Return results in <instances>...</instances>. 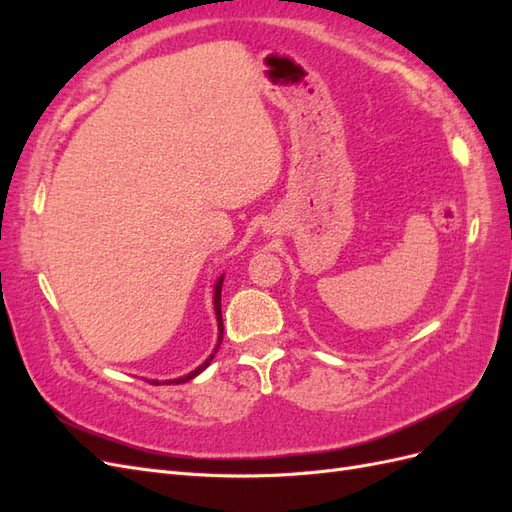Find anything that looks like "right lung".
Wrapping results in <instances>:
<instances>
[{
	"label": "right lung",
	"mask_w": 512,
	"mask_h": 512,
	"mask_svg": "<svg viewBox=\"0 0 512 512\" xmlns=\"http://www.w3.org/2000/svg\"><path fill=\"white\" fill-rule=\"evenodd\" d=\"M222 284H224V275H220V277H218V282H215V286H213V309H215V320H218V344H215L213 352L207 356V361H205L203 365H198L194 371H190V374H185V376H181V378L164 380V384H183V382H188V380L196 378V376L200 374V371H205V369L209 367V363L213 361L215 352L220 350L222 337H224V322H222ZM149 382H153V384H160L158 380H149Z\"/></svg>",
	"instance_id": "1"
}]
</instances>
